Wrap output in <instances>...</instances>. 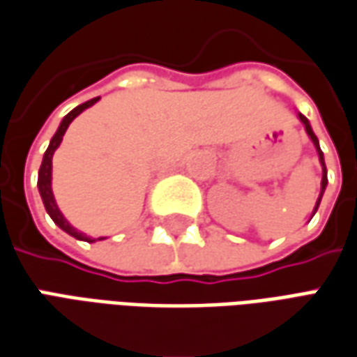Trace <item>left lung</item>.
<instances>
[{"label": "left lung", "mask_w": 357, "mask_h": 357, "mask_svg": "<svg viewBox=\"0 0 357 357\" xmlns=\"http://www.w3.org/2000/svg\"><path fill=\"white\" fill-rule=\"evenodd\" d=\"M299 120L305 124V130H307V134H309V137L313 139V144L314 147H317V153H319V159H321V165H323V181H321V196H319V200H317V206H314V211H317V208H319V204H321V198H323V192H324V188H326V183H328V178H326V167H324V157H323V151H321V147H319V139H317V136L313 134V130H311V126H309V120H307L303 114H299ZM314 211H313V215H314Z\"/></svg>", "instance_id": "left-lung-1"}]
</instances>
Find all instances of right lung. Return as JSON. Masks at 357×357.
I'll list each match as a JSON object with an SVG mask.
<instances>
[{"label":"right lung","mask_w":357,"mask_h":357,"mask_svg":"<svg viewBox=\"0 0 357 357\" xmlns=\"http://www.w3.org/2000/svg\"><path fill=\"white\" fill-rule=\"evenodd\" d=\"M97 100H99V97H97V99L87 100V102H83V105H79V107L73 108L70 114H66V118L61 120L60 128H58V132H56V134H54V137L50 139V146H48L46 153H44L43 165H40V171H38V190H40L44 208H46V211H48V215H50L52 220H54V223H56L60 229L66 231L68 235L75 237V239L87 241V243H93L95 239H91V237H87V235H83V233L75 229V227H71L70 223H68V220L61 215V211L58 210V206H56L54 194H52V155H54V151H56V149H58V146H60L61 137H63L66 130H68V126L71 124V120L77 116V114H81L85 108H89L91 105H95ZM99 239H102V237H99Z\"/></svg>","instance_id":"right-lung-1"}]
</instances>
